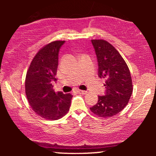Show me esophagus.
<instances>
[{
  "instance_id": "obj_1",
  "label": "esophagus",
  "mask_w": 156,
  "mask_h": 156,
  "mask_svg": "<svg viewBox=\"0 0 156 156\" xmlns=\"http://www.w3.org/2000/svg\"><path fill=\"white\" fill-rule=\"evenodd\" d=\"M77 92H78V94H87V91L79 90V89H78V90L77 91Z\"/></svg>"
}]
</instances>
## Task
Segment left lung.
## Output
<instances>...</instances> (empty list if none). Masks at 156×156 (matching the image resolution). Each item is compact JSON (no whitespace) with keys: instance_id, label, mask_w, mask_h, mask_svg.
I'll use <instances>...</instances> for the list:
<instances>
[{"instance_id":"left-lung-1","label":"left lung","mask_w":156,"mask_h":156,"mask_svg":"<svg viewBox=\"0 0 156 156\" xmlns=\"http://www.w3.org/2000/svg\"><path fill=\"white\" fill-rule=\"evenodd\" d=\"M98 64V76L105 80V95L98 96L92 113L101 117L116 115L126 106L132 92L131 76L128 65L114 46L103 39H92Z\"/></svg>"}]
</instances>
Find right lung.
<instances>
[{"mask_svg": "<svg viewBox=\"0 0 156 156\" xmlns=\"http://www.w3.org/2000/svg\"><path fill=\"white\" fill-rule=\"evenodd\" d=\"M65 41H54L36 54L26 78V94L32 110L44 119L56 120L69 110L73 95L55 92L52 81L58 64V53Z\"/></svg>", "mask_w": 156, "mask_h": 156, "instance_id": "right-lung-1", "label": "right lung"}]
</instances>
